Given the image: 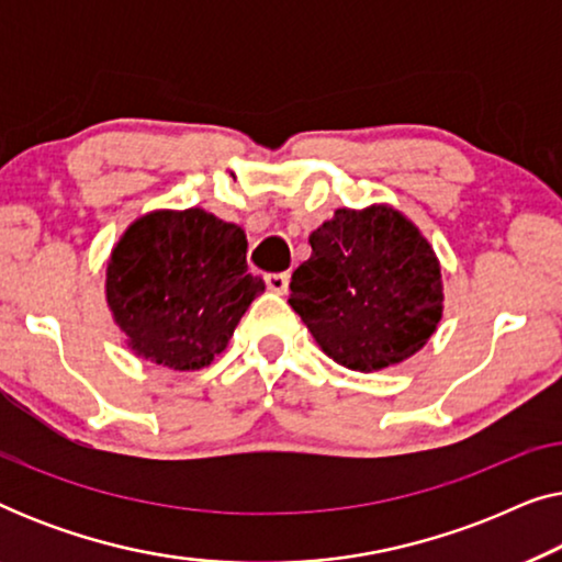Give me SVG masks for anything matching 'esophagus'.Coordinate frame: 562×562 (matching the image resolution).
<instances>
[{
  "instance_id": "34e87169",
  "label": "esophagus",
  "mask_w": 562,
  "mask_h": 562,
  "mask_svg": "<svg viewBox=\"0 0 562 562\" xmlns=\"http://www.w3.org/2000/svg\"><path fill=\"white\" fill-rule=\"evenodd\" d=\"M266 286L273 291V294H286L289 291V273H268Z\"/></svg>"
}]
</instances>
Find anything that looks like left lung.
<instances>
[{"mask_svg": "<svg viewBox=\"0 0 562 562\" xmlns=\"http://www.w3.org/2000/svg\"><path fill=\"white\" fill-rule=\"evenodd\" d=\"M289 304L327 358L375 373L425 348L442 319L432 243L391 204L335 210L310 235Z\"/></svg>", "mask_w": 562, "mask_h": 562, "instance_id": "obj_1", "label": "left lung"}]
</instances>
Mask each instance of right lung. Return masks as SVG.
<instances>
[{"label":"right lung","instance_id":"right-lung-1","mask_svg":"<svg viewBox=\"0 0 562 562\" xmlns=\"http://www.w3.org/2000/svg\"><path fill=\"white\" fill-rule=\"evenodd\" d=\"M245 250L243 227L199 206L130 222L106 258L104 296L133 356L171 371L210 366L266 291Z\"/></svg>","mask_w":562,"mask_h":562}]
</instances>
